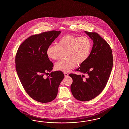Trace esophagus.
Returning <instances> with one entry per match:
<instances>
[{
	"mask_svg": "<svg viewBox=\"0 0 129 129\" xmlns=\"http://www.w3.org/2000/svg\"><path fill=\"white\" fill-rule=\"evenodd\" d=\"M63 74L64 75V76H65V77H67L68 76V74L67 73H66V72H64V73H63Z\"/></svg>",
	"mask_w": 129,
	"mask_h": 129,
	"instance_id": "obj_1",
	"label": "esophagus"
}]
</instances>
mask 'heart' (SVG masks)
Listing matches in <instances>:
<instances>
[{
	"mask_svg": "<svg viewBox=\"0 0 129 129\" xmlns=\"http://www.w3.org/2000/svg\"><path fill=\"white\" fill-rule=\"evenodd\" d=\"M92 48V42L87 36L66 35L61 37L58 45H50L47 49V55L50 59L58 60L61 51H67L66 60L59 61L54 67L58 71L69 72L76 63L81 64L88 58Z\"/></svg>",
	"mask_w": 129,
	"mask_h": 129,
	"instance_id": "1",
	"label": "heart"
}]
</instances>
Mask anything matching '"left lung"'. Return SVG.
Wrapping results in <instances>:
<instances>
[{
    "instance_id": "left-lung-1",
    "label": "left lung",
    "mask_w": 129,
    "mask_h": 129,
    "mask_svg": "<svg viewBox=\"0 0 129 129\" xmlns=\"http://www.w3.org/2000/svg\"><path fill=\"white\" fill-rule=\"evenodd\" d=\"M85 32L93 41V46L88 59L76 71L86 74L87 77L84 75H69L73 80L71 93L76 99L82 102L90 101L102 92L113 66L112 51L107 42L98 33Z\"/></svg>"
}]
</instances>
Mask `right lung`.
Returning a JSON list of instances; mask_svg holds the SVG:
<instances>
[{
  "instance_id": "right-lung-1",
  "label": "right lung",
  "mask_w": 129,
  "mask_h": 129,
  "mask_svg": "<svg viewBox=\"0 0 129 129\" xmlns=\"http://www.w3.org/2000/svg\"><path fill=\"white\" fill-rule=\"evenodd\" d=\"M60 33L52 30L30 36L17 50L15 58L17 74L25 91L37 102L47 103L55 99L64 77L59 71L45 77L53 67L47 56V48Z\"/></svg>"
}]
</instances>
